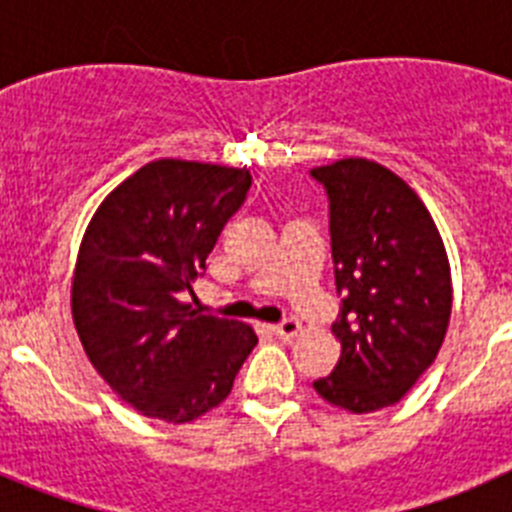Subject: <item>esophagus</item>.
Returning a JSON list of instances; mask_svg holds the SVG:
<instances>
[{"mask_svg":"<svg viewBox=\"0 0 512 512\" xmlns=\"http://www.w3.org/2000/svg\"><path fill=\"white\" fill-rule=\"evenodd\" d=\"M274 333H277L282 341H292V338H297L302 333V325L297 323V320H282L279 325H274Z\"/></svg>","mask_w":512,"mask_h":512,"instance_id":"34e87169","label":"esophagus"}]
</instances>
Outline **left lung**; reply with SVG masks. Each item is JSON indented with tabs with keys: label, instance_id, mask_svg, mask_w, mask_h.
Masks as SVG:
<instances>
[{
	"label": "left lung",
	"instance_id": "8db88e82",
	"mask_svg": "<svg viewBox=\"0 0 512 512\" xmlns=\"http://www.w3.org/2000/svg\"><path fill=\"white\" fill-rule=\"evenodd\" d=\"M330 200V248L343 295L341 359L315 392L348 413L390 408L436 361L449 330L451 266L415 189L369 158L310 171Z\"/></svg>",
	"mask_w": 512,
	"mask_h": 512
}]
</instances>
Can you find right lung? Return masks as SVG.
Here are the masks:
<instances>
[{
    "label": "right lung",
    "mask_w": 512,
    "mask_h": 512,
    "mask_svg": "<svg viewBox=\"0 0 512 512\" xmlns=\"http://www.w3.org/2000/svg\"><path fill=\"white\" fill-rule=\"evenodd\" d=\"M248 187L246 169L158 158L104 197L81 238L76 333L99 377L148 418L210 413L259 343L251 325L182 302Z\"/></svg>",
    "instance_id": "obj_1"
}]
</instances>
